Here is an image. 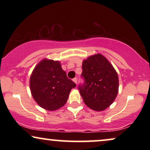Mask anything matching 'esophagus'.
Returning a JSON list of instances; mask_svg holds the SVG:
<instances>
[{
  "label": "esophagus",
  "mask_w": 150,
  "mask_h": 150,
  "mask_svg": "<svg viewBox=\"0 0 150 150\" xmlns=\"http://www.w3.org/2000/svg\"><path fill=\"white\" fill-rule=\"evenodd\" d=\"M73 81L76 84H77V79H76V78H74V79H73Z\"/></svg>",
  "instance_id": "obj_1"
}]
</instances>
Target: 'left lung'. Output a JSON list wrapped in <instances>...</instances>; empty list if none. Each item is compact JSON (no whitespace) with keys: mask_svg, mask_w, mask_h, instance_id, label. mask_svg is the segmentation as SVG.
<instances>
[{"mask_svg":"<svg viewBox=\"0 0 150 150\" xmlns=\"http://www.w3.org/2000/svg\"><path fill=\"white\" fill-rule=\"evenodd\" d=\"M82 69L84 83L80 84L78 89L84 102L96 111L106 109L118 93L119 79L115 69L100 54L83 61Z\"/></svg>","mask_w":150,"mask_h":150,"instance_id":"left-lung-1","label":"left lung"}]
</instances>
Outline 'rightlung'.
<instances>
[{"mask_svg":"<svg viewBox=\"0 0 150 150\" xmlns=\"http://www.w3.org/2000/svg\"><path fill=\"white\" fill-rule=\"evenodd\" d=\"M76 85L67 77L58 61L44 59L35 67L30 79L32 96L44 109L54 110L66 103Z\"/></svg>","mask_w":150,"mask_h":150,"instance_id":"obj_1","label":"right lung"}]
</instances>
